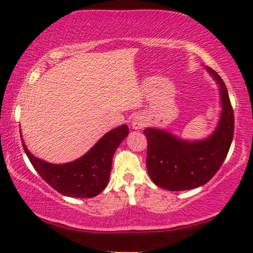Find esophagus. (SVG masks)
<instances>
[{"mask_svg": "<svg viewBox=\"0 0 253 253\" xmlns=\"http://www.w3.org/2000/svg\"><path fill=\"white\" fill-rule=\"evenodd\" d=\"M131 126H133L134 129H139V128L144 126V123H143L142 119H139L136 117V118H134L133 122H131Z\"/></svg>", "mask_w": 253, "mask_h": 253, "instance_id": "1", "label": "esophagus"}]
</instances>
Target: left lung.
<instances>
[{"mask_svg": "<svg viewBox=\"0 0 253 253\" xmlns=\"http://www.w3.org/2000/svg\"><path fill=\"white\" fill-rule=\"evenodd\" d=\"M208 71L220 86L223 111L219 125L205 141L185 142L165 130L146 128V168L159 187L168 191L191 190L208 183L219 170L234 135V112L225 83L216 71Z\"/></svg>", "mask_w": 253, "mask_h": 253, "instance_id": "obj_1", "label": "left lung"}]
</instances>
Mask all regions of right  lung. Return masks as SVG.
Segmentation results:
<instances>
[{
    "instance_id": "add662e5",
    "label": "right lung",
    "mask_w": 253,
    "mask_h": 253,
    "mask_svg": "<svg viewBox=\"0 0 253 253\" xmlns=\"http://www.w3.org/2000/svg\"><path fill=\"white\" fill-rule=\"evenodd\" d=\"M129 128L123 125L109 131L85 156L65 165H53L37 159L29 152L21 139L22 146L33 167L55 191L66 197L93 198L108 185L112 157Z\"/></svg>"
}]
</instances>
